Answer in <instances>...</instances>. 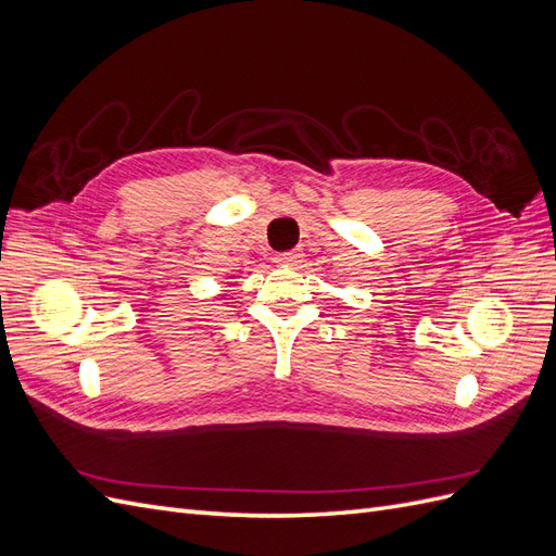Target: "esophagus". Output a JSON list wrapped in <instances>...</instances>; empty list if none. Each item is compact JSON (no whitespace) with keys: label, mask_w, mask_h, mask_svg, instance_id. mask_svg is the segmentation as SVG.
<instances>
[{"label":"esophagus","mask_w":556,"mask_h":556,"mask_svg":"<svg viewBox=\"0 0 556 556\" xmlns=\"http://www.w3.org/2000/svg\"><path fill=\"white\" fill-rule=\"evenodd\" d=\"M301 257H304V255H301L299 250H290V252H280V255L276 257V262L278 264H299Z\"/></svg>","instance_id":"obj_1"}]
</instances>
